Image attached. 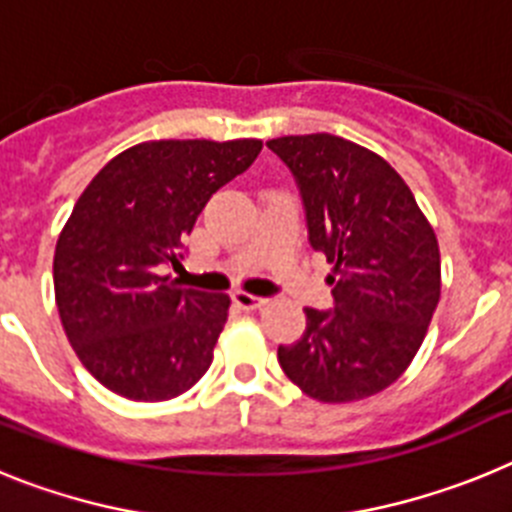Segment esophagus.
Masks as SVG:
<instances>
[{"mask_svg":"<svg viewBox=\"0 0 512 512\" xmlns=\"http://www.w3.org/2000/svg\"><path fill=\"white\" fill-rule=\"evenodd\" d=\"M233 302L243 310H256V307L264 305V297H256V295H248V292H233Z\"/></svg>","mask_w":512,"mask_h":512,"instance_id":"1","label":"esophagus"}]
</instances>
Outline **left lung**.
Masks as SVG:
<instances>
[{"instance_id":"1","label":"left lung","mask_w":512,"mask_h":512,"mask_svg":"<svg viewBox=\"0 0 512 512\" xmlns=\"http://www.w3.org/2000/svg\"><path fill=\"white\" fill-rule=\"evenodd\" d=\"M266 148L300 189L307 241L333 264V307H305V333L279 346V366L320 402L377 395L418 354L441 297L436 233L377 153L330 133Z\"/></svg>"}]
</instances>
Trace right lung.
Listing matches in <instances>:
<instances>
[{
  "mask_svg": "<svg viewBox=\"0 0 512 512\" xmlns=\"http://www.w3.org/2000/svg\"><path fill=\"white\" fill-rule=\"evenodd\" d=\"M261 140H153L92 179L56 243L61 323L94 379L135 402L179 397L212 364L228 295L161 277L217 189L256 161Z\"/></svg>",
  "mask_w": 512,
  "mask_h": 512,
  "instance_id": "1",
  "label": "right lung"
}]
</instances>
